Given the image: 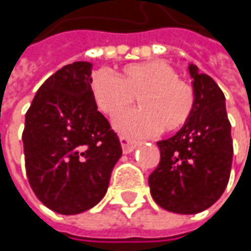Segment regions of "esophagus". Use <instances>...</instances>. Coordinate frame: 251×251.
Returning a JSON list of instances; mask_svg holds the SVG:
<instances>
[{"instance_id": "1", "label": "esophagus", "mask_w": 251, "mask_h": 251, "mask_svg": "<svg viewBox=\"0 0 251 251\" xmlns=\"http://www.w3.org/2000/svg\"><path fill=\"white\" fill-rule=\"evenodd\" d=\"M119 141H121V145H122V150H124L125 154L132 152V151L136 148V142L132 141V139H129V138H126V136H121Z\"/></svg>"}]
</instances>
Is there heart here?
Masks as SVG:
<instances>
[{
  "label": "heart",
  "instance_id": "obj_1",
  "mask_svg": "<svg viewBox=\"0 0 251 251\" xmlns=\"http://www.w3.org/2000/svg\"><path fill=\"white\" fill-rule=\"evenodd\" d=\"M91 93L107 116L126 110L138 97L139 111L120 113L113 121L118 132L132 138L151 136L158 130L175 132L189 121L195 107L193 88L161 61L129 64L119 78L99 71L93 76Z\"/></svg>",
  "mask_w": 251,
  "mask_h": 251
}]
</instances>
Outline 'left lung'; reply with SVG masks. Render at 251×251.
<instances>
[{"mask_svg": "<svg viewBox=\"0 0 251 251\" xmlns=\"http://www.w3.org/2000/svg\"><path fill=\"white\" fill-rule=\"evenodd\" d=\"M187 70L195 91L193 112L175 136L157 142L161 160L148 177L155 203L183 215L202 212L221 198L232 163L226 96L196 65L189 64Z\"/></svg>", "mask_w": 251, "mask_h": 251, "instance_id": "1", "label": "left lung"}]
</instances>
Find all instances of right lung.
<instances>
[{
    "mask_svg": "<svg viewBox=\"0 0 251 251\" xmlns=\"http://www.w3.org/2000/svg\"><path fill=\"white\" fill-rule=\"evenodd\" d=\"M93 64L73 62L37 90L25 113V173L37 199L62 215L96 206L122 157L118 135L97 110Z\"/></svg>",
    "mask_w": 251,
    "mask_h": 251,
    "instance_id": "obj_1",
    "label": "right lung"
}]
</instances>
